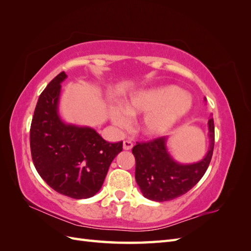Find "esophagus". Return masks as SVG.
I'll use <instances>...</instances> for the list:
<instances>
[{"label":"esophagus","instance_id":"34e87169","mask_svg":"<svg viewBox=\"0 0 251 251\" xmlns=\"http://www.w3.org/2000/svg\"><path fill=\"white\" fill-rule=\"evenodd\" d=\"M132 148H133V143L131 141H127V140L124 141V150L130 151V150H132Z\"/></svg>","mask_w":251,"mask_h":251}]
</instances>
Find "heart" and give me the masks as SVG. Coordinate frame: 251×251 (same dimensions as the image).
Instances as JSON below:
<instances>
[{"label":"heart","instance_id":"heart-1","mask_svg":"<svg viewBox=\"0 0 251 251\" xmlns=\"http://www.w3.org/2000/svg\"><path fill=\"white\" fill-rule=\"evenodd\" d=\"M194 98L174 85H158L133 91L119 107H111L110 118L120 128L128 126V117L143 114L141 132L149 137H161L171 133L189 113Z\"/></svg>","mask_w":251,"mask_h":251}]
</instances>
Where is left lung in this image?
Instances as JSON below:
<instances>
[{
    "label": "left lung",
    "instance_id": "1",
    "mask_svg": "<svg viewBox=\"0 0 251 251\" xmlns=\"http://www.w3.org/2000/svg\"><path fill=\"white\" fill-rule=\"evenodd\" d=\"M206 102V98L204 97ZM208 150L201 160L182 163L171 155L170 137L137 142L132 153L136 160L135 179L147 199L164 202L176 199L192 189L206 172L215 146L214 119L208 120Z\"/></svg>",
    "mask_w": 251,
    "mask_h": 251
}]
</instances>
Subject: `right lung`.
Returning a JSON list of instances; mask_svg holds the SVG:
<instances>
[{"label":"right lung","instance_id":"obj_1","mask_svg":"<svg viewBox=\"0 0 251 251\" xmlns=\"http://www.w3.org/2000/svg\"><path fill=\"white\" fill-rule=\"evenodd\" d=\"M65 72L59 73L37 100L30 128V149L35 169L55 192L88 199L100 191L123 141H105L93 127L68 124L59 115Z\"/></svg>","mask_w":251,"mask_h":251}]
</instances>
